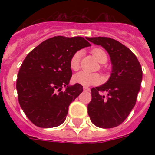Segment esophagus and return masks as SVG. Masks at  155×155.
Listing matches in <instances>:
<instances>
[{
	"label": "esophagus",
	"instance_id": "1",
	"mask_svg": "<svg viewBox=\"0 0 155 155\" xmlns=\"http://www.w3.org/2000/svg\"><path fill=\"white\" fill-rule=\"evenodd\" d=\"M84 91H87V92H89L90 88L87 87H84Z\"/></svg>",
	"mask_w": 155,
	"mask_h": 155
}]
</instances>
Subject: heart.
Here are the masks:
<instances>
[{"mask_svg":"<svg viewBox=\"0 0 155 155\" xmlns=\"http://www.w3.org/2000/svg\"><path fill=\"white\" fill-rule=\"evenodd\" d=\"M92 54L93 57L99 63H105L108 60L107 54L101 48H95L92 50ZM80 58L81 52H75L72 55L70 60V67L73 71H77L80 68ZM73 80L75 83L80 84L84 86H92V85L98 84L101 82V77L97 73H89L87 71H80L75 74L73 77Z\"/></svg>","mask_w":155,"mask_h":155,"instance_id":"heart-1","label":"heart"}]
</instances>
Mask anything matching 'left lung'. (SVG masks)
Masks as SVG:
<instances>
[{"label": "left lung", "instance_id": "1", "mask_svg": "<svg viewBox=\"0 0 155 155\" xmlns=\"http://www.w3.org/2000/svg\"><path fill=\"white\" fill-rule=\"evenodd\" d=\"M108 51L113 65L109 80L93 87L87 113L96 126L109 129L126 119L137 101L142 80V70L135 54L125 45L107 37L87 38ZM105 91V95L102 94Z\"/></svg>", "mask_w": 155, "mask_h": 155}]
</instances>
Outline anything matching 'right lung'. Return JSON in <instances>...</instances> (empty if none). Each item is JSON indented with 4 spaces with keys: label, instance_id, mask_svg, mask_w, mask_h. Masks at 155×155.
Masks as SVG:
<instances>
[{
    "label": "right lung",
    "instance_id": "obj_1",
    "mask_svg": "<svg viewBox=\"0 0 155 155\" xmlns=\"http://www.w3.org/2000/svg\"><path fill=\"white\" fill-rule=\"evenodd\" d=\"M90 46L82 37L57 36L28 54L18 72L16 87L21 108L33 124L52 128L64 122L70 104L83 92L80 84L68 85L72 75L71 58L77 51Z\"/></svg>",
    "mask_w": 155,
    "mask_h": 155
}]
</instances>
